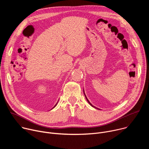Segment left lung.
Wrapping results in <instances>:
<instances>
[{
  "mask_svg": "<svg viewBox=\"0 0 149 149\" xmlns=\"http://www.w3.org/2000/svg\"><path fill=\"white\" fill-rule=\"evenodd\" d=\"M83 91H84V95H85V97H86V100H87V101H88V102L90 104V105H91L92 106V107H94V108H95V109H98V110H100V109H98V108H97V107H94V105H92V104L89 101V100H88V98H87V97H86V94H85V92H84V90H83Z\"/></svg>",
  "mask_w": 149,
  "mask_h": 149,
  "instance_id": "1",
  "label": "left lung"
}]
</instances>
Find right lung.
<instances>
[{
  "label": "right lung",
  "mask_w": 149,
  "mask_h": 149,
  "mask_svg": "<svg viewBox=\"0 0 149 149\" xmlns=\"http://www.w3.org/2000/svg\"><path fill=\"white\" fill-rule=\"evenodd\" d=\"M58 101H59V100H58ZM58 102H57V103H56V104H55V106H54V107H53V108H52V109H54V107H55V106H56V104H58ZM52 109H51V110H52Z\"/></svg>",
  "instance_id": "add662e5"
}]
</instances>
